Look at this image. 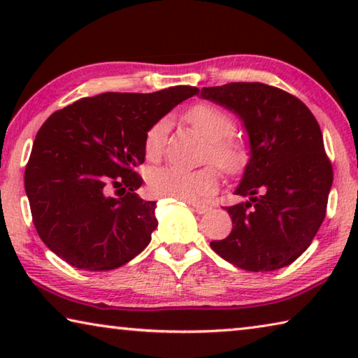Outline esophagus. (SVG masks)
<instances>
[{
  "label": "esophagus",
  "instance_id": "1",
  "mask_svg": "<svg viewBox=\"0 0 358 358\" xmlns=\"http://www.w3.org/2000/svg\"><path fill=\"white\" fill-rule=\"evenodd\" d=\"M191 207L199 215H205V213H208V211L211 210V207H208V205H203V203H191Z\"/></svg>",
  "mask_w": 358,
  "mask_h": 358
}]
</instances>
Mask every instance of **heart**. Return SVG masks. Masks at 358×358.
Masks as SVG:
<instances>
[{
    "label": "heart",
    "mask_w": 358,
    "mask_h": 358,
    "mask_svg": "<svg viewBox=\"0 0 358 358\" xmlns=\"http://www.w3.org/2000/svg\"><path fill=\"white\" fill-rule=\"evenodd\" d=\"M186 120L194 129L208 138L207 159H211L224 172H235L243 164L246 151L238 138L232 137L235 123L221 107L207 104L192 106L186 112ZM169 132V121L159 120L145 134L143 153L148 161L155 162L164 153ZM150 191L157 197L177 199L196 202L216 191L217 172L213 166H205L196 171H183L177 167H164L148 177Z\"/></svg>",
    "instance_id": "b5f03b06"
}]
</instances>
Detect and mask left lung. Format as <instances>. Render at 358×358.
<instances>
[{"mask_svg":"<svg viewBox=\"0 0 358 358\" xmlns=\"http://www.w3.org/2000/svg\"><path fill=\"white\" fill-rule=\"evenodd\" d=\"M201 96L237 113L251 142L235 191L248 201L226 207L232 232L211 250L248 271L290 265L324 222L333 183L317 120L294 94L260 82L202 88Z\"/></svg>","mask_w":358,"mask_h":358,"instance_id":"obj_1","label":"left lung"}]
</instances>
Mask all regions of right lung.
<instances>
[{"mask_svg": "<svg viewBox=\"0 0 358 358\" xmlns=\"http://www.w3.org/2000/svg\"><path fill=\"white\" fill-rule=\"evenodd\" d=\"M196 87L102 93L53 112L36 134L25 191L41 240L80 270H113L142 252L157 227L143 180L145 134ZM112 189L121 192L112 198Z\"/></svg>", "mask_w": 358, "mask_h": 358, "instance_id": "1", "label": "right lung"}]
</instances>
